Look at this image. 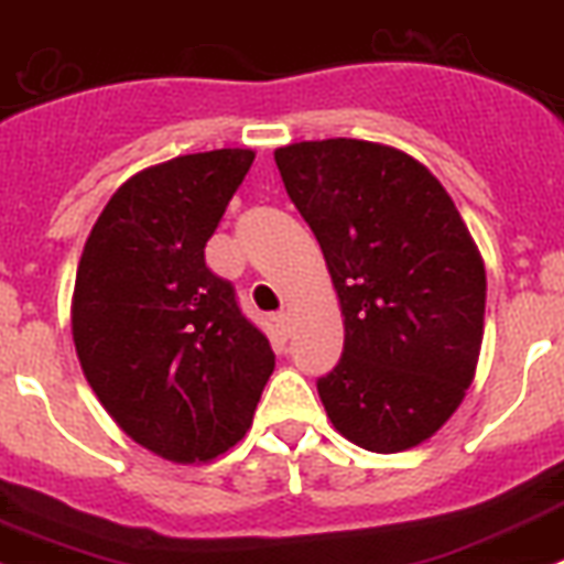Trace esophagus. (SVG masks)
<instances>
[{
	"mask_svg": "<svg viewBox=\"0 0 564 564\" xmlns=\"http://www.w3.org/2000/svg\"><path fill=\"white\" fill-rule=\"evenodd\" d=\"M273 322H276L279 334H282V336L291 334V314H288V311H279V314L273 316Z\"/></svg>",
	"mask_w": 564,
	"mask_h": 564,
	"instance_id": "esophagus-1",
	"label": "esophagus"
}]
</instances>
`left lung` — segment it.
I'll return each mask as SVG.
<instances>
[{"label":"left lung","instance_id":"8db88e82","mask_svg":"<svg viewBox=\"0 0 564 564\" xmlns=\"http://www.w3.org/2000/svg\"><path fill=\"white\" fill-rule=\"evenodd\" d=\"M273 159L345 316L341 359L316 379L322 405L365 451L420 445L459 408L482 348L485 264L454 199L388 144L322 139Z\"/></svg>","mask_w":564,"mask_h":564}]
</instances>
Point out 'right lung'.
<instances>
[{"label": "right lung", "instance_id": "add662e5", "mask_svg": "<svg viewBox=\"0 0 564 564\" xmlns=\"http://www.w3.org/2000/svg\"><path fill=\"white\" fill-rule=\"evenodd\" d=\"M253 165L248 148L137 173L96 219L74 288L85 379L133 442L208 462L242 440L276 356L205 245Z\"/></svg>", "mask_w": 564, "mask_h": 564}]
</instances>
